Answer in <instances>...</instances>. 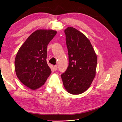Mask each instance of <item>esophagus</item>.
<instances>
[{
  "label": "esophagus",
  "instance_id": "esophagus-1",
  "mask_svg": "<svg viewBox=\"0 0 122 122\" xmlns=\"http://www.w3.org/2000/svg\"><path fill=\"white\" fill-rule=\"evenodd\" d=\"M57 68H58V66H54V67H53V69H54V71H56V70H57Z\"/></svg>",
  "mask_w": 122,
  "mask_h": 122
}]
</instances>
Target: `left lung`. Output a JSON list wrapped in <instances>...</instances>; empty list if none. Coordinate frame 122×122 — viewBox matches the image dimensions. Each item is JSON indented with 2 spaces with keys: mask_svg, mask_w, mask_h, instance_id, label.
Wrapping results in <instances>:
<instances>
[{
  "mask_svg": "<svg viewBox=\"0 0 122 122\" xmlns=\"http://www.w3.org/2000/svg\"><path fill=\"white\" fill-rule=\"evenodd\" d=\"M64 32L69 66L61 78L69 93L80 94L89 89L94 78L97 56L90 40L82 32L73 27H68Z\"/></svg>",
  "mask_w": 122,
  "mask_h": 122,
  "instance_id": "1",
  "label": "left lung"
}]
</instances>
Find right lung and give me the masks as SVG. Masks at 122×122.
Wrapping results in <instances>:
<instances>
[{"label": "right lung", "mask_w": 122, "mask_h": 122, "mask_svg": "<svg viewBox=\"0 0 122 122\" xmlns=\"http://www.w3.org/2000/svg\"><path fill=\"white\" fill-rule=\"evenodd\" d=\"M56 34L52 30H36L18 51L15 61V73L20 82L31 89L42 86L51 73L46 62V48Z\"/></svg>", "instance_id": "1"}]
</instances>
